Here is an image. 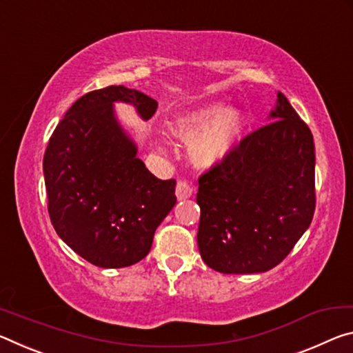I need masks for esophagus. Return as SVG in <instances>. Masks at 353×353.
Masks as SVG:
<instances>
[{
	"instance_id": "esophagus-1",
	"label": "esophagus",
	"mask_w": 353,
	"mask_h": 353,
	"mask_svg": "<svg viewBox=\"0 0 353 353\" xmlns=\"http://www.w3.org/2000/svg\"><path fill=\"white\" fill-rule=\"evenodd\" d=\"M192 192H194V189H192V186H190L188 180H178L176 189H175V194H176L178 200L189 199L190 195H192Z\"/></svg>"
}]
</instances>
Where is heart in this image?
Here are the masks:
<instances>
[{
    "mask_svg": "<svg viewBox=\"0 0 353 353\" xmlns=\"http://www.w3.org/2000/svg\"><path fill=\"white\" fill-rule=\"evenodd\" d=\"M241 130L238 112L223 106H208L183 119L173 128V134L190 142V158L199 165H211L221 161Z\"/></svg>",
    "mask_w": 353,
    "mask_h": 353,
    "instance_id": "1",
    "label": "heart"
}]
</instances>
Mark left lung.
I'll use <instances>...</instances> for the list:
<instances>
[{"mask_svg":"<svg viewBox=\"0 0 353 353\" xmlns=\"http://www.w3.org/2000/svg\"><path fill=\"white\" fill-rule=\"evenodd\" d=\"M270 120L199 178L197 244L217 272L270 270L313 221V134L281 92Z\"/></svg>","mask_w":353,"mask_h":353,"instance_id":"obj_1","label":"left lung"}]
</instances>
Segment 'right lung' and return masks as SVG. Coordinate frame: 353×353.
<instances>
[{
	"label": "right lung",
	"mask_w": 353,
	"mask_h": 353,
	"mask_svg": "<svg viewBox=\"0 0 353 353\" xmlns=\"http://www.w3.org/2000/svg\"><path fill=\"white\" fill-rule=\"evenodd\" d=\"M143 119L158 103L136 89L108 85L78 98L51 134L43 175L51 223L90 264L126 268L148 255L159 223L176 203L175 180H159L114 117L112 103Z\"/></svg>",
	"instance_id": "add662e5"
}]
</instances>
